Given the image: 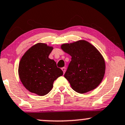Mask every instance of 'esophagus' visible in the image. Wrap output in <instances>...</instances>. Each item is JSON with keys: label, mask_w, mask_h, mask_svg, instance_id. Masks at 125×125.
<instances>
[{"label": "esophagus", "mask_w": 125, "mask_h": 125, "mask_svg": "<svg viewBox=\"0 0 125 125\" xmlns=\"http://www.w3.org/2000/svg\"><path fill=\"white\" fill-rule=\"evenodd\" d=\"M62 71L63 72V73H65V71H66V68H65V67H63V68H62Z\"/></svg>", "instance_id": "obj_1"}]
</instances>
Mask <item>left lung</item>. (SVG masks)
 Returning a JSON list of instances; mask_svg holds the SVG:
<instances>
[{
	"instance_id": "obj_1",
	"label": "left lung",
	"mask_w": 125,
	"mask_h": 125,
	"mask_svg": "<svg viewBox=\"0 0 125 125\" xmlns=\"http://www.w3.org/2000/svg\"><path fill=\"white\" fill-rule=\"evenodd\" d=\"M60 48L72 57L64 77L73 90L85 94L100 84L105 73V62L94 45L79 40L62 44Z\"/></svg>"
}]
</instances>
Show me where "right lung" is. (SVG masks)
<instances>
[{
	"label": "right lung",
	"mask_w": 125,
	"mask_h": 125,
	"mask_svg": "<svg viewBox=\"0 0 125 125\" xmlns=\"http://www.w3.org/2000/svg\"><path fill=\"white\" fill-rule=\"evenodd\" d=\"M53 47L39 42L31 46L22 56L18 65L21 82L30 92L44 96L50 92L53 83L63 75L56 62L48 57Z\"/></svg>",
	"instance_id": "add662e5"
}]
</instances>
